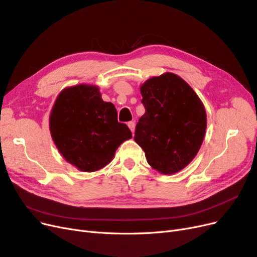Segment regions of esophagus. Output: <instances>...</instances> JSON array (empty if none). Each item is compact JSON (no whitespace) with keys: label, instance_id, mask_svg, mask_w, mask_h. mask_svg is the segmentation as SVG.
Instances as JSON below:
<instances>
[{"label":"esophagus","instance_id":"esophagus-1","mask_svg":"<svg viewBox=\"0 0 257 257\" xmlns=\"http://www.w3.org/2000/svg\"><path fill=\"white\" fill-rule=\"evenodd\" d=\"M127 125H128V127L131 128L132 133H134V132H135V126H136V123H135L134 121H131V122H128V123H127Z\"/></svg>","mask_w":257,"mask_h":257}]
</instances>
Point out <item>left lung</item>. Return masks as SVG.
<instances>
[{"mask_svg":"<svg viewBox=\"0 0 257 257\" xmlns=\"http://www.w3.org/2000/svg\"><path fill=\"white\" fill-rule=\"evenodd\" d=\"M141 93L146 112L136 125L135 142L152 168L174 175L190 164L203 144L205 106L189 83L174 73L146 80Z\"/></svg>","mask_w":257,"mask_h":257,"instance_id":"obj_1","label":"left lung"}]
</instances>
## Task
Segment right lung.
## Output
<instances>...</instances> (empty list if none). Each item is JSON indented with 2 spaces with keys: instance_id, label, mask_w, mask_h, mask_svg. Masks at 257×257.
<instances>
[{
  "instance_id": "1",
  "label": "right lung",
  "mask_w": 257,
  "mask_h": 257,
  "mask_svg": "<svg viewBox=\"0 0 257 257\" xmlns=\"http://www.w3.org/2000/svg\"><path fill=\"white\" fill-rule=\"evenodd\" d=\"M52 141L69 164L84 173L104 168L115 150L132 138L118 122L112 103L104 102L97 85L80 83L60 92L49 115Z\"/></svg>"
}]
</instances>
